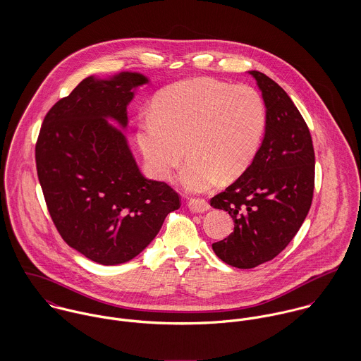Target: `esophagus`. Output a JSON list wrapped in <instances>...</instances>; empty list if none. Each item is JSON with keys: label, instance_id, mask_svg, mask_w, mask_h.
Instances as JSON below:
<instances>
[{"label": "esophagus", "instance_id": "34e87169", "mask_svg": "<svg viewBox=\"0 0 361 361\" xmlns=\"http://www.w3.org/2000/svg\"><path fill=\"white\" fill-rule=\"evenodd\" d=\"M189 209L192 212H196V214H200V212H206L209 209V204L207 203L206 200L203 199H190L189 200Z\"/></svg>", "mask_w": 361, "mask_h": 361}]
</instances>
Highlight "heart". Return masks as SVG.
Listing matches in <instances>:
<instances>
[{
	"label": "heart",
	"mask_w": 361,
	"mask_h": 361,
	"mask_svg": "<svg viewBox=\"0 0 361 361\" xmlns=\"http://www.w3.org/2000/svg\"><path fill=\"white\" fill-rule=\"evenodd\" d=\"M267 126L261 94L247 85L195 78L164 89L153 115L140 119L136 142L149 171L171 180L186 152L183 186L193 193L214 188L221 176L239 178L252 165Z\"/></svg>",
	"instance_id": "1"
}]
</instances>
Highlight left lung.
<instances>
[{
	"label": "left lung",
	"mask_w": 361,
	"mask_h": 361,
	"mask_svg": "<svg viewBox=\"0 0 361 361\" xmlns=\"http://www.w3.org/2000/svg\"><path fill=\"white\" fill-rule=\"evenodd\" d=\"M267 106L264 140L252 165L211 199L228 211L233 232L212 243L224 262L249 269L276 257L309 214L315 157L309 126L286 92L267 75L250 71Z\"/></svg>",
	"instance_id": "1"
}]
</instances>
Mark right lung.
Masks as SVG:
<instances>
[{
  "label": "right lung",
  "mask_w": 361,
  "mask_h": 361,
  "mask_svg": "<svg viewBox=\"0 0 361 361\" xmlns=\"http://www.w3.org/2000/svg\"><path fill=\"white\" fill-rule=\"evenodd\" d=\"M140 73L82 80L52 105L36 142V168L47 209L61 238L85 257L116 265L136 257L159 232L180 196L146 179L125 136L108 125L128 123Z\"/></svg>",
  "instance_id": "add662e5"
}]
</instances>
